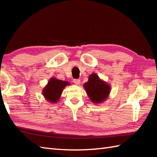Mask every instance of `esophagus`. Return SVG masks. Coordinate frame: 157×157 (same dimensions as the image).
Listing matches in <instances>:
<instances>
[{
    "label": "esophagus",
    "mask_w": 157,
    "mask_h": 157,
    "mask_svg": "<svg viewBox=\"0 0 157 157\" xmlns=\"http://www.w3.org/2000/svg\"><path fill=\"white\" fill-rule=\"evenodd\" d=\"M73 83L77 86H79V84H80V80L79 79H73Z\"/></svg>",
    "instance_id": "esophagus-1"
}]
</instances>
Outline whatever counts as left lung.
Listing matches in <instances>:
<instances>
[{
  "instance_id": "8db88e82",
  "label": "left lung",
  "mask_w": 157,
  "mask_h": 157,
  "mask_svg": "<svg viewBox=\"0 0 157 157\" xmlns=\"http://www.w3.org/2000/svg\"><path fill=\"white\" fill-rule=\"evenodd\" d=\"M88 97L94 104H101L108 98L111 92V86L99 78L96 73H92L88 81L84 84Z\"/></svg>"
}]
</instances>
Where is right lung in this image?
I'll use <instances>...</instances> for the list:
<instances>
[{
	"label": "right lung",
	"instance_id": "add662e5",
	"mask_svg": "<svg viewBox=\"0 0 157 157\" xmlns=\"http://www.w3.org/2000/svg\"><path fill=\"white\" fill-rule=\"evenodd\" d=\"M69 85L70 83L67 81L60 80L56 78H52L43 88L42 95L48 102L52 104L57 103L61 98L63 89Z\"/></svg>",
	"mask_w": 157,
	"mask_h": 157
}]
</instances>
